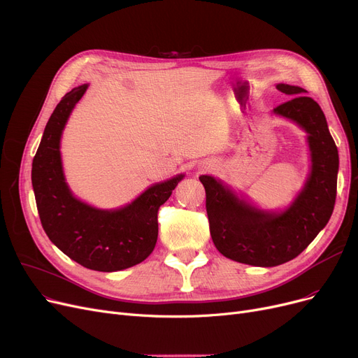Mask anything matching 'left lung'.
Returning a JSON list of instances; mask_svg holds the SVG:
<instances>
[{"mask_svg":"<svg viewBox=\"0 0 358 358\" xmlns=\"http://www.w3.org/2000/svg\"><path fill=\"white\" fill-rule=\"evenodd\" d=\"M293 95L275 111L308 133L312 171L296 201L283 214H268L238 199L213 176H201L213 241L220 253L251 266L271 267L299 256L329 221L337 198L338 150L320 105L299 87L279 83Z\"/></svg>","mask_w":358,"mask_h":358,"instance_id":"8db88e82","label":"left lung"}]
</instances>
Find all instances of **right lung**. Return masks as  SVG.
<instances>
[{"label": "right lung", "instance_id": "obj_1", "mask_svg": "<svg viewBox=\"0 0 358 358\" xmlns=\"http://www.w3.org/2000/svg\"><path fill=\"white\" fill-rule=\"evenodd\" d=\"M87 88H73L56 105L33 159L31 182L41 227L50 241L83 267L117 271L152 255L159 208L183 175L149 187L117 211H101L73 198L63 178L59 144L69 114Z\"/></svg>", "mask_w": 358, "mask_h": 358}]
</instances>
